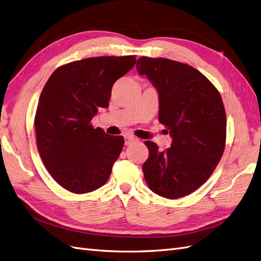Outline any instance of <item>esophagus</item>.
<instances>
[{
  "mask_svg": "<svg viewBox=\"0 0 261 261\" xmlns=\"http://www.w3.org/2000/svg\"><path fill=\"white\" fill-rule=\"evenodd\" d=\"M124 139H125V145H126V146H127V145H130L132 143L136 142V140H137L135 137L132 136V135H125Z\"/></svg>",
  "mask_w": 261,
  "mask_h": 261,
  "instance_id": "esophagus-1",
  "label": "esophagus"
}]
</instances>
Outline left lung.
<instances>
[{"label": "left lung", "instance_id": "obj_1", "mask_svg": "<svg viewBox=\"0 0 261 261\" xmlns=\"http://www.w3.org/2000/svg\"><path fill=\"white\" fill-rule=\"evenodd\" d=\"M136 68L159 95V122L170 132V148L160 151L147 140L144 177L153 193L179 199L205 182L223 156L226 113L217 89L186 63L140 57Z\"/></svg>", "mask_w": 261, "mask_h": 261}]
</instances>
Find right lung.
<instances>
[{
    "instance_id": "1",
    "label": "right lung",
    "mask_w": 261,
    "mask_h": 261,
    "mask_svg": "<svg viewBox=\"0 0 261 261\" xmlns=\"http://www.w3.org/2000/svg\"><path fill=\"white\" fill-rule=\"evenodd\" d=\"M135 63V56L70 62L56 69L41 91L34 123L38 152L68 191L92 192L110 178L124 138L94 128L91 121L109 107L113 84Z\"/></svg>"
}]
</instances>
